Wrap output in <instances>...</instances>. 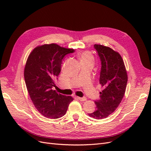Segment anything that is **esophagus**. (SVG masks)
<instances>
[{"mask_svg": "<svg viewBox=\"0 0 151 151\" xmlns=\"http://www.w3.org/2000/svg\"><path fill=\"white\" fill-rule=\"evenodd\" d=\"M77 99H78L81 101H85L87 99L86 98H80V97H77Z\"/></svg>", "mask_w": 151, "mask_h": 151, "instance_id": "esophagus-1", "label": "esophagus"}]
</instances>
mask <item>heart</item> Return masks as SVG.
Instances as JSON below:
<instances>
[{
	"label": "heart",
	"instance_id": "heart-1",
	"mask_svg": "<svg viewBox=\"0 0 151 151\" xmlns=\"http://www.w3.org/2000/svg\"><path fill=\"white\" fill-rule=\"evenodd\" d=\"M78 57H79V60L80 61L81 64L84 63H91L93 64L94 58L89 52L84 51L80 53L79 54Z\"/></svg>",
	"mask_w": 151,
	"mask_h": 151
}]
</instances>
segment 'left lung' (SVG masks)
Segmentation results:
<instances>
[{
  "instance_id": "8db88e82",
  "label": "left lung",
  "mask_w": 151,
  "mask_h": 151,
  "mask_svg": "<svg viewBox=\"0 0 151 151\" xmlns=\"http://www.w3.org/2000/svg\"><path fill=\"white\" fill-rule=\"evenodd\" d=\"M101 62L99 84L103 88L100 99L95 101L96 110L89 113L95 119H103L110 115L119 106L125 93L128 81L126 68L120 53L112 48L95 44Z\"/></svg>"
}]
</instances>
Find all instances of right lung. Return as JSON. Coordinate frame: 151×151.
Here are the masks:
<instances>
[{"label": "right lung", "mask_w": 151, "mask_h": 151, "mask_svg": "<svg viewBox=\"0 0 151 151\" xmlns=\"http://www.w3.org/2000/svg\"><path fill=\"white\" fill-rule=\"evenodd\" d=\"M75 51L55 43L45 44L33 50L24 67L25 83L32 102L44 116L57 119L65 115L74 99L58 94L52 88L61 70L63 58Z\"/></svg>", "instance_id": "obj_1"}]
</instances>
